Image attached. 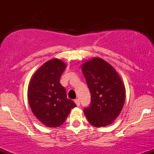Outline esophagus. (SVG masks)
Segmentation results:
<instances>
[{"label":"esophagus","mask_w":154,"mask_h":154,"mask_svg":"<svg viewBox=\"0 0 154 154\" xmlns=\"http://www.w3.org/2000/svg\"><path fill=\"white\" fill-rule=\"evenodd\" d=\"M75 103L77 104V106H79L80 105V102H79V99H75Z\"/></svg>","instance_id":"esophagus-1"}]
</instances>
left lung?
<instances>
[{
    "label": "left lung",
    "mask_w": 154,
    "mask_h": 154,
    "mask_svg": "<svg viewBox=\"0 0 154 154\" xmlns=\"http://www.w3.org/2000/svg\"><path fill=\"white\" fill-rule=\"evenodd\" d=\"M82 70L91 95L90 106L84 109L85 115L94 127L106 126L122 109L125 85L114 67L100 58L85 62Z\"/></svg>",
    "instance_id": "1"
}]
</instances>
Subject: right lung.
<instances>
[{
    "label": "right lung",
    "mask_w": 154,
    "mask_h": 154,
    "mask_svg": "<svg viewBox=\"0 0 154 154\" xmlns=\"http://www.w3.org/2000/svg\"><path fill=\"white\" fill-rule=\"evenodd\" d=\"M66 65L51 59L40 66L28 86V101L32 111L45 126L57 128L65 122L72 109L77 106L66 97L60 78Z\"/></svg>",
    "instance_id": "1"
}]
</instances>
